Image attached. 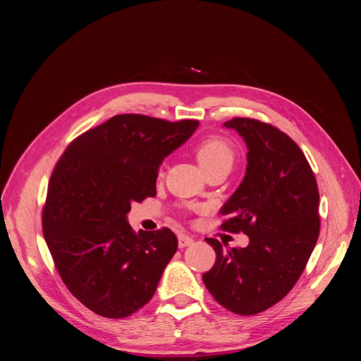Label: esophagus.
<instances>
[{
    "label": "esophagus",
    "instance_id": "34e87169",
    "mask_svg": "<svg viewBox=\"0 0 361 361\" xmlns=\"http://www.w3.org/2000/svg\"><path fill=\"white\" fill-rule=\"evenodd\" d=\"M192 243H194V239H192L191 236H188V235L180 233V235L178 236V244H179V248H185V247H188V245H191Z\"/></svg>",
    "mask_w": 361,
    "mask_h": 361
}]
</instances>
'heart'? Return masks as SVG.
<instances>
[{"label": "heart", "mask_w": 361, "mask_h": 361, "mask_svg": "<svg viewBox=\"0 0 361 361\" xmlns=\"http://www.w3.org/2000/svg\"><path fill=\"white\" fill-rule=\"evenodd\" d=\"M195 157L204 173L215 169L231 170L236 159V150L228 138L221 135H211L195 147Z\"/></svg>", "instance_id": "b5f03b06"}]
</instances>
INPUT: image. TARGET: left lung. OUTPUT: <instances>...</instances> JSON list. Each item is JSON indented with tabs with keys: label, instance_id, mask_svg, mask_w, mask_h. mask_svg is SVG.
<instances>
[{
	"label": "left lung",
	"instance_id": "1",
	"mask_svg": "<svg viewBox=\"0 0 361 361\" xmlns=\"http://www.w3.org/2000/svg\"><path fill=\"white\" fill-rule=\"evenodd\" d=\"M245 141L244 180L221 207V231L250 238L245 248L215 250L203 283L218 304L236 314H256L283 300L298 281L319 236V191L309 161L280 129L256 118L224 123Z\"/></svg>",
	"mask_w": 361,
	"mask_h": 361
}]
</instances>
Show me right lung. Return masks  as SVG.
Masks as SVG:
<instances>
[{
	"label": "right lung",
	"mask_w": 361,
	"mask_h": 361,
	"mask_svg": "<svg viewBox=\"0 0 361 361\" xmlns=\"http://www.w3.org/2000/svg\"><path fill=\"white\" fill-rule=\"evenodd\" d=\"M197 126L117 114L76 137L54 167L43 236L64 285L96 314L126 318L154 297L178 238L167 227L137 233L126 214L155 197L162 159Z\"/></svg>",
	"instance_id": "obj_1"
}]
</instances>
